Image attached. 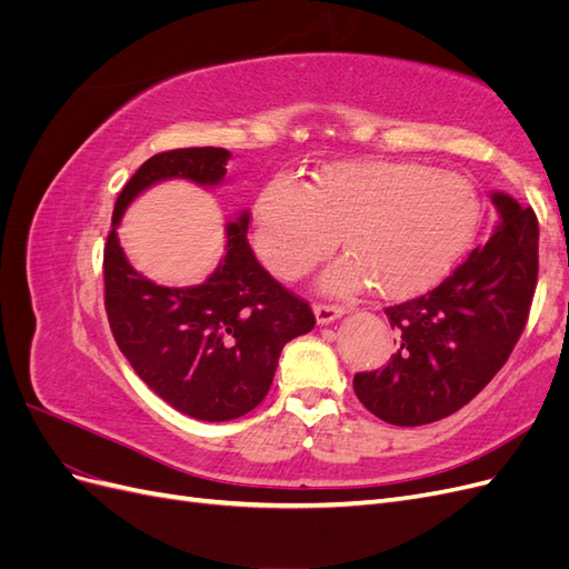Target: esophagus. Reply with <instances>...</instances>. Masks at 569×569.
<instances>
[{
	"instance_id": "obj_1",
	"label": "esophagus",
	"mask_w": 569,
	"mask_h": 569,
	"mask_svg": "<svg viewBox=\"0 0 569 569\" xmlns=\"http://www.w3.org/2000/svg\"><path fill=\"white\" fill-rule=\"evenodd\" d=\"M313 313H316L318 325H330V322H335L337 318L343 316V308L341 306H330V303H316Z\"/></svg>"
}]
</instances>
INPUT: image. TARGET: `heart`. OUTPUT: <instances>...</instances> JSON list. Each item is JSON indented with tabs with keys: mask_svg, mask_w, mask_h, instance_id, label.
<instances>
[{
	"mask_svg": "<svg viewBox=\"0 0 569 569\" xmlns=\"http://www.w3.org/2000/svg\"><path fill=\"white\" fill-rule=\"evenodd\" d=\"M477 187L416 161L360 159L322 166L313 184L270 180L253 203V249L280 280H297L339 244L322 289L343 295L372 282L385 299L435 287L470 247Z\"/></svg>",
	"mask_w": 569,
	"mask_h": 569,
	"instance_id": "b5f03b06",
	"label": "heart"
}]
</instances>
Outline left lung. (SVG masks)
I'll use <instances>...</instances> for the list:
<instances>
[{
  "label": "left lung",
  "instance_id": "1",
  "mask_svg": "<svg viewBox=\"0 0 569 569\" xmlns=\"http://www.w3.org/2000/svg\"><path fill=\"white\" fill-rule=\"evenodd\" d=\"M498 222L437 289L387 308L399 349L353 391L389 425L437 422L485 389L518 343L539 272L537 216L506 192H491Z\"/></svg>",
  "mask_w": 569,
  "mask_h": 569
}]
</instances>
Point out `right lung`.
I'll list each match as a JSON object with an SVG mask.
<instances>
[{
	"label": "right lung",
	"mask_w": 569,
	"mask_h": 569,
	"mask_svg": "<svg viewBox=\"0 0 569 569\" xmlns=\"http://www.w3.org/2000/svg\"><path fill=\"white\" fill-rule=\"evenodd\" d=\"M230 159L228 149L192 147L144 161L118 194L104 247L107 316L118 349L151 391L203 422L234 420L266 399L284 343L313 330V311L256 261L249 211L226 222V253L192 287H163L137 272L118 226L128 206L159 182L220 187Z\"/></svg>",
	"instance_id": "1"
}]
</instances>
